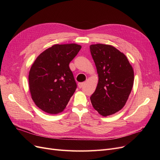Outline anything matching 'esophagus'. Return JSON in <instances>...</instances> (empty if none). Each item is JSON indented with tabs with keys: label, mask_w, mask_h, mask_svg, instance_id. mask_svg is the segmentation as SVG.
<instances>
[{
	"label": "esophagus",
	"mask_w": 160,
	"mask_h": 160,
	"mask_svg": "<svg viewBox=\"0 0 160 160\" xmlns=\"http://www.w3.org/2000/svg\"><path fill=\"white\" fill-rule=\"evenodd\" d=\"M84 85H85V83L84 82H83V83H78V87H79V88H83V87L84 86Z\"/></svg>",
	"instance_id": "obj_1"
}]
</instances>
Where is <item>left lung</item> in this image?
Returning <instances> with one entry per match:
<instances>
[{"label":"left lung","instance_id":"left-lung-1","mask_svg":"<svg viewBox=\"0 0 160 160\" xmlns=\"http://www.w3.org/2000/svg\"><path fill=\"white\" fill-rule=\"evenodd\" d=\"M98 74V83L90 99L93 108L103 117L122 109L132 91L134 72L127 57L112 45H90Z\"/></svg>","mask_w":160,"mask_h":160}]
</instances>
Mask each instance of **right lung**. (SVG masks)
<instances>
[{"label":"right lung","instance_id":"add662e5","mask_svg":"<svg viewBox=\"0 0 160 160\" xmlns=\"http://www.w3.org/2000/svg\"><path fill=\"white\" fill-rule=\"evenodd\" d=\"M81 46L75 43L55 45L38 55L28 74L31 98L37 107L51 115L64 111L77 84L70 62Z\"/></svg>","mask_w":160,"mask_h":160}]
</instances>
